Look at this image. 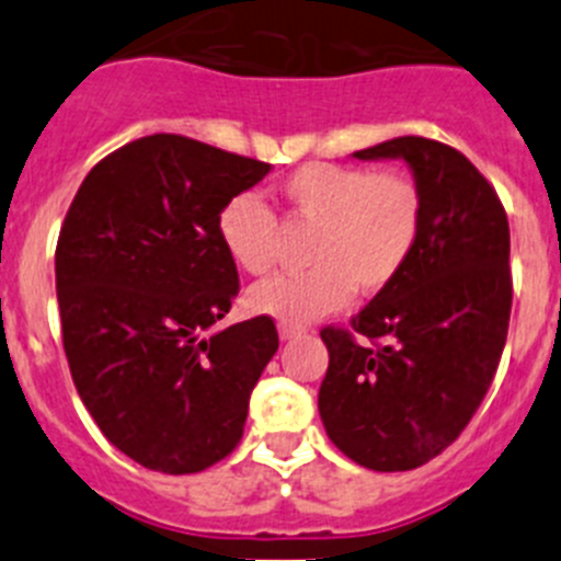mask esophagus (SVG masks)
<instances>
[{
    "mask_svg": "<svg viewBox=\"0 0 561 561\" xmlns=\"http://www.w3.org/2000/svg\"><path fill=\"white\" fill-rule=\"evenodd\" d=\"M277 334H280V340H284V342H289V340H297L300 334H306V329H300V325L280 323V325H277Z\"/></svg>",
    "mask_w": 561,
    "mask_h": 561,
    "instance_id": "1",
    "label": "esophagus"
}]
</instances>
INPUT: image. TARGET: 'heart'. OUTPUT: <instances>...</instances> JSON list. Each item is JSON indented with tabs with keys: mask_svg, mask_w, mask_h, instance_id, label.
Instances as JSON below:
<instances>
[{
	"mask_svg": "<svg viewBox=\"0 0 561 561\" xmlns=\"http://www.w3.org/2000/svg\"><path fill=\"white\" fill-rule=\"evenodd\" d=\"M277 202L289 227L311 230L306 272L272 277L247 295L255 314L280 323H309L342 309L348 297H376L408 270L421 236V191L396 171L309 162L277 182ZM216 232L236 266L266 275L277 264L280 227L252 193L225 202Z\"/></svg>",
	"mask_w": 561,
	"mask_h": 561,
	"instance_id": "b5f03b06",
	"label": "heart"
}]
</instances>
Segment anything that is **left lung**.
<instances>
[{
    "mask_svg": "<svg viewBox=\"0 0 561 561\" xmlns=\"http://www.w3.org/2000/svg\"><path fill=\"white\" fill-rule=\"evenodd\" d=\"M354 157L408 162L421 236L399 280L351 320L365 342L320 331L329 370L317 408L342 455L408 472L463 433L492 385L512 317V238L494 187L455 148L396 137Z\"/></svg>",
    "mask_w": 561,
    "mask_h": 561,
    "instance_id": "8db88e82",
    "label": "left lung"
}]
</instances>
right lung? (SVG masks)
<instances>
[{
    "label": "right lung",
    "instance_id": "right-lung-1",
    "mask_svg": "<svg viewBox=\"0 0 561 561\" xmlns=\"http://www.w3.org/2000/svg\"><path fill=\"white\" fill-rule=\"evenodd\" d=\"M270 171L151 134L98 162L67 210L56 291L72 381L101 433L153 472L227 458L277 351L272 317L213 331L238 295L216 219Z\"/></svg>",
    "mask_w": 561,
    "mask_h": 561
}]
</instances>
